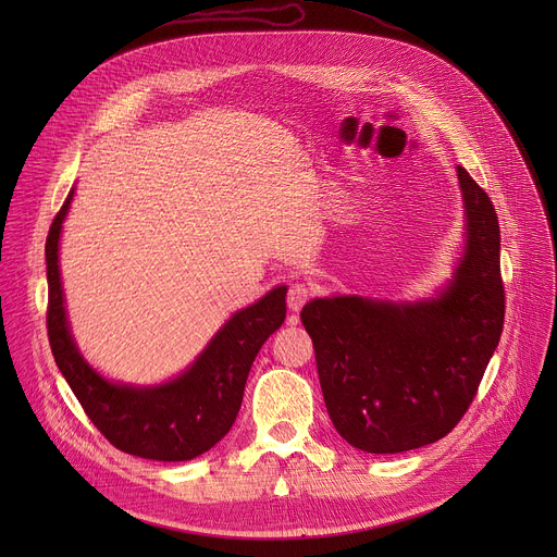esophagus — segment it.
Wrapping results in <instances>:
<instances>
[{
	"mask_svg": "<svg viewBox=\"0 0 557 557\" xmlns=\"http://www.w3.org/2000/svg\"><path fill=\"white\" fill-rule=\"evenodd\" d=\"M311 286L309 284H302V282H298V284H294L288 288V296H286V302H288V309L290 311H300L309 300H311Z\"/></svg>",
	"mask_w": 557,
	"mask_h": 557,
	"instance_id": "34e87169",
	"label": "esophagus"
}]
</instances>
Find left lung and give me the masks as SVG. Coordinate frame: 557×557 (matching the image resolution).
Masks as SVG:
<instances>
[{"mask_svg":"<svg viewBox=\"0 0 557 557\" xmlns=\"http://www.w3.org/2000/svg\"><path fill=\"white\" fill-rule=\"evenodd\" d=\"M467 246L454 280L429 302L315 298L300 311L327 413L368 454L445 437L467 413L504 332L502 232L494 205L462 166Z\"/></svg>","mask_w":557,"mask_h":557,"instance_id":"left-lung-1","label":"left lung"}]
</instances>
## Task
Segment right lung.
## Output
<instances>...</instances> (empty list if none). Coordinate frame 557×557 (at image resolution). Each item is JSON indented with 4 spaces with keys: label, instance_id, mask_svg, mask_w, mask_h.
Returning <instances> with one entry per match:
<instances>
[{
    "label": "right lung",
    "instance_id": "right-lung-1",
    "mask_svg": "<svg viewBox=\"0 0 557 557\" xmlns=\"http://www.w3.org/2000/svg\"><path fill=\"white\" fill-rule=\"evenodd\" d=\"M72 194L55 214L47 244V334L58 370L63 372L85 416L120 451L149 460H191L212 449L230 431L242 408L246 379L267 338L286 315V286L234 313L198 361L158 388L110 384L83 361L67 330L58 239Z\"/></svg>",
    "mask_w": 557,
    "mask_h": 557
}]
</instances>
